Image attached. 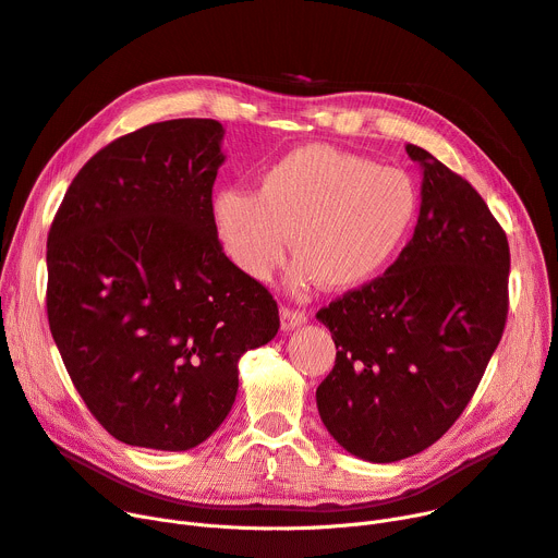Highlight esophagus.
I'll return each instance as SVG.
<instances>
[{
  "instance_id": "esophagus-1",
  "label": "esophagus",
  "mask_w": 558,
  "mask_h": 558,
  "mask_svg": "<svg viewBox=\"0 0 558 558\" xmlns=\"http://www.w3.org/2000/svg\"><path fill=\"white\" fill-rule=\"evenodd\" d=\"M280 324L284 332H291L307 324V314L301 310H291V307H280Z\"/></svg>"
}]
</instances>
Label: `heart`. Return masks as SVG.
I'll return each mask as SVG.
<instances>
[{"label": "heart", "instance_id": "obj_1", "mask_svg": "<svg viewBox=\"0 0 558 558\" xmlns=\"http://www.w3.org/2000/svg\"><path fill=\"white\" fill-rule=\"evenodd\" d=\"M217 238L244 276L269 280L289 253L301 255L291 289L316 282L357 289L383 274L418 217V190L398 167L328 144H305L259 173L257 192L223 187L213 198Z\"/></svg>", "mask_w": 558, "mask_h": 558}]
</instances>
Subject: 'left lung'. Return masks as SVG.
<instances>
[{
	"label": "left lung",
	"mask_w": 558,
	"mask_h": 558,
	"mask_svg": "<svg viewBox=\"0 0 558 558\" xmlns=\"http://www.w3.org/2000/svg\"><path fill=\"white\" fill-rule=\"evenodd\" d=\"M423 169L414 238L362 289L316 318L337 360L316 389L335 441L391 463L438 441L471 402L509 312V242L477 190L416 144Z\"/></svg>",
	"instance_id": "left-lung-1"
}]
</instances>
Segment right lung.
Returning a JSON list of instances; mask_svg holds the SVG:
<instances>
[{
  "mask_svg": "<svg viewBox=\"0 0 558 558\" xmlns=\"http://www.w3.org/2000/svg\"><path fill=\"white\" fill-rule=\"evenodd\" d=\"M215 120H169L83 165L47 238V316L76 391L117 441L183 452L228 416L240 357L278 305L221 251Z\"/></svg>",
  "mask_w": 558,
  "mask_h": 558,
  "instance_id": "right-lung-1",
  "label": "right lung"
}]
</instances>
